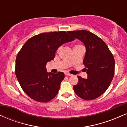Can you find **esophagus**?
<instances>
[{
    "label": "esophagus",
    "mask_w": 127,
    "mask_h": 127,
    "mask_svg": "<svg viewBox=\"0 0 127 127\" xmlns=\"http://www.w3.org/2000/svg\"><path fill=\"white\" fill-rule=\"evenodd\" d=\"M65 76H72V74H70V73H67V72H66V73H65Z\"/></svg>",
    "instance_id": "esophagus-1"
}]
</instances>
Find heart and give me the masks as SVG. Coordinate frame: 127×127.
<instances>
[{"label":"heart","instance_id":"b5f03b06","mask_svg":"<svg viewBox=\"0 0 127 127\" xmlns=\"http://www.w3.org/2000/svg\"><path fill=\"white\" fill-rule=\"evenodd\" d=\"M60 48H59V50H60Z\"/></svg>","mask_w":127,"mask_h":127}]
</instances>
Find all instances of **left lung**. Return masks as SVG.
I'll use <instances>...</instances> for the list:
<instances>
[{
    "label": "left lung",
    "instance_id": "8db88e82",
    "mask_svg": "<svg viewBox=\"0 0 127 127\" xmlns=\"http://www.w3.org/2000/svg\"><path fill=\"white\" fill-rule=\"evenodd\" d=\"M67 33L82 42L86 48L83 63L88 78L78 76V83L73 86L74 91L84 100H94L107 90L113 79L114 58L105 42L91 32L81 30Z\"/></svg>",
    "mask_w": 127,
    "mask_h": 127
}]
</instances>
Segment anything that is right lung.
I'll return each mask as SVG.
<instances>
[{
    "mask_svg": "<svg viewBox=\"0 0 127 127\" xmlns=\"http://www.w3.org/2000/svg\"><path fill=\"white\" fill-rule=\"evenodd\" d=\"M74 40L65 32H54L34 36L24 43L16 58L15 75L29 97L44 103L57 95L64 73L47 72L46 63L61 45Z\"/></svg>",
    "mask_w": 127,
    "mask_h": 127,
    "instance_id": "obj_1",
    "label": "right lung"
}]
</instances>
